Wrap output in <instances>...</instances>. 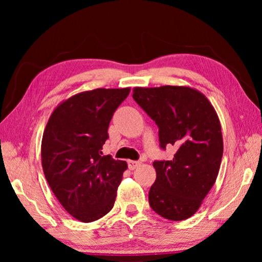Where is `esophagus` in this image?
<instances>
[{"mask_svg": "<svg viewBox=\"0 0 262 262\" xmlns=\"http://www.w3.org/2000/svg\"><path fill=\"white\" fill-rule=\"evenodd\" d=\"M141 165V162H137V161H128V167H129V170H135L137 166Z\"/></svg>", "mask_w": 262, "mask_h": 262, "instance_id": "1", "label": "esophagus"}]
</instances>
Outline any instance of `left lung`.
Instances as JSON below:
<instances>
[{"mask_svg":"<svg viewBox=\"0 0 262 262\" xmlns=\"http://www.w3.org/2000/svg\"><path fill=\"white\" fill-rule=\"evenodd\" d=\"M133 98L159 128L161 147L173 145L171 161L154 162L149 203L166 220L184 221L201 207L219 176L223 137L214 106L196 89L134 88Z\"/></svg>","mask_w":262,"mask_h":262,"instance_id":"obj_1","label":"left lung"}]
</instances>
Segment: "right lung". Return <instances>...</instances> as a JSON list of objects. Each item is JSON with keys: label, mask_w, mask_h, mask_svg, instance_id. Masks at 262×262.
Here are the masks:
<instances>
[{"label": "right lung", "mask_w": 262, "mask_h": 262, "mask_svg": "<svg viewBox=\"0 0 262 262\" xmlns=\"http://www.w3.org/2000/svg\"><path fill=\"white\" fill-rule=\"evenodd\" d=\"M129 92L130 88L79 92L56 106L43 130V174L62 207L84 223L112 209L128 167L101 150L113 113Z\"/></svg>", "instance_id": "add662e5"}]
</instances>
